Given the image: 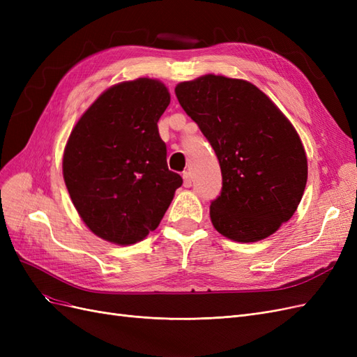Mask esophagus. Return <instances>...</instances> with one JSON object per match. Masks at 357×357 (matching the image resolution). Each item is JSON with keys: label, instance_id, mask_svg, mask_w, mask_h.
<instances>
[{"label": "esophagus", "instance_id": "esophagus-1", "mask_svg": "<svg viewBox=\"0 0 357 357\" xmlns=\"http://www.w3.org/2000/svg\"><path fill=\"white\" fill-rule=\"evenodd\" d=\"M183 185H185V188H190L192 186V176L190 172H183Z\"/></svg>", "mask_w": 357, "mask_h": 357}]
</instances>
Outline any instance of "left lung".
I'll list each match as a JSON object with an SVG mask.
<instances>
[{"instance_id": "8db88e82", "label": "left lung", "mask_w": 357, "mask_h": 357, "mask_svg": "<svg viewBox=\"0 0 357 357\" xmlns=\"http://www.w3.org/2000/svg\"><path fill=\"white\" fill-rule=\"evenodd\" d=\"M176 95L219 159L223 186L210 205L215 231L238 243L273 235L294 215L307 185L295 126L247 80L205 74L178 83Z\"/></svg>"}]
</instances>
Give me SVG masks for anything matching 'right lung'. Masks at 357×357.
<instances>
[{"instance_id":"obj_1","label":"right lung","mask_w":357,"mask_h":357,"mask_svg":"<svg viewBox=\"0 0 357 357\" xmlns=\"http://www.w3.org/2000/svg\"><path fill=\"white\" fill-rule=\"evenodd\" d=\"M171 101L149 77L104 91L75 123L62 174L84 225L100 238L131 245L164 218L181 177L168 169L158 121Z\"/></svg>"}]
</instances>
